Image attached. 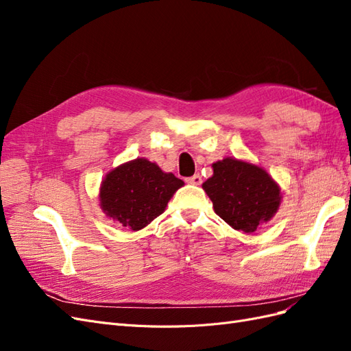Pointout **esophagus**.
<instances>
[{
    "label": "esophagus",
    "instance_id": "1",
    "mask_svg": "<svg viewBox=\"0 0 351 351\" xmlns=\"http://www.w3.org/2000/svg\"><path fill=\"white\" fill-rule=\"evenodd\" d=\"M186 182H187L189 184H195V186H200V184H202V177H200L199 174H195V176H192V177H189V178H186Z\"/></svg>",
    "mask_w": 351,
    "mask_h": 351
}]
</instances>
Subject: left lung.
<instances>
[{"instance_id": "left-lung-1", "label": "left lung", "mask_w": 351, "mask_h": 351, "mask_svg": "<svg viewBox=\"0 0 351 351\" xmlns=\"http://www.w3.org/2000/svg\"><path fill=\"white\" fill-rule=\"evenodd\" d=\"M214 176L202 184L214 210L228 226L253 232L268 222L281 205V189L263 168L224 158L212 164Z\"/></svg>"}]
</instances>
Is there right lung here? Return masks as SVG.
<instances>
[{
    "mask_svg": "<svg viewBox=\"0 0 351 351\" xmlns=\"http://www.w3.org/2000/svg\"><path fill=\"white\" fill-rule=\"evenodd\" d=\"M183 184L155 162L136 158L105 176L99 189L101 209L120 226L139 231L162 214Z\"/></svg>",
    "mask_w": 351,
    "mask_h": 351,
    "instance_id": "1",
    "label": "right lung"
}]
</instances>
